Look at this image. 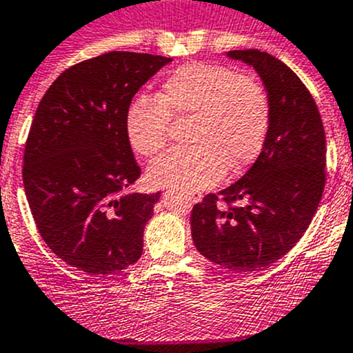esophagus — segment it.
I'll return each mask as SVG.
<instances>
[{"label": "esophagus", "mask_w": 353, "mask_h": 353, "mask_svg": "<svg viewBox=\"0 0 353 353\" xmlns=\"http://www.w3.org/2000/svg\"><path fill=\"white\" fill-rule=\"evenodd\" d=\"M201 199H203V194H201V192H194V194H190V196H189V201H190V203H199V201Z\"/></svg>", "instance_id": "34e87169"}]
</instances>
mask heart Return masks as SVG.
I'll return each mask as SVG.
<instances>
[{"label": "heart", "mask_w": 353, "mask_h": 353, "mask_svg": "<svg viewBox=\"0 0 353 353\" xmlns=\"http://www.w3.org/2000/svg\"><path fill=\"white\" fill-rule=\"evenodd\" d=\"M173 119H189V142L154 161L150 185L196 192L211 187L229 171L250 166L267 142L272 121L268 92L258 79L237 76L218 63L189 62L161 85L157 99H135L126 112V135L142 156L168 143Z\"/></svg>", "instance_id": "heart-1"}]
</instances>
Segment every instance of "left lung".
<instances>
[{
	"label": "left lung",
	"mask_w": 353,
	"mask_h": 353,
	"mask_svg": "<svg viewBox=\"0 0 353 353\" xmlns=\"http://www.w3.org/2000/svg\"><path fill=\"white\" fill-rule=\"evenodd\" d=\"M227 55L260 74L272 103L270 130L243 179L192 208L190 229L208 260L254 272L283 258L308 229L325 185V135L317 103L286 63L260 50Z\"/></svg>",
	"instance_id": "obj_1"
}]
</instances>
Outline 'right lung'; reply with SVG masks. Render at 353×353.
Returning a JSON list of instances; mask_svg holds the SVG:
<instances>
[{
    "label": "right lung",
    "instance_id": "right-lung-1",
    "mask_svg": "<svg viewBox=\"0 0 353 353\" xmlns=\"http://www.w3.org/2000/svg\"><path fill=\"white\" fill-rule=\"evenodd\" d=\"M170 62L135 52L83 60L60 74L36 109L23 189L43 241L70 267L107 275L142 256L161 192L126 194L142 171L124 121L135 93Z\"/></svg>",
    "mask_w": 353,
    "mask_h": 353
}]
</instances>
